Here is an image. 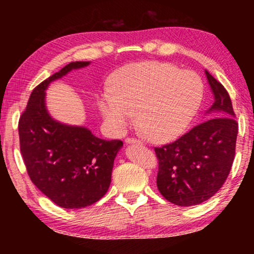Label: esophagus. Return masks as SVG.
<instances>
[{
	"instance_id": "1",
	"label": "esophagus",
	"mask_w": 254,
	"mask_h": 254,
	"mask_svg": "<svg viewBox=\"0 0 254 254\" xmlns=\"http://www.w3.org/2000/svg\"><path fill=\"white\" fill-rule=\"evenodd\" d=\"M125 142H127V143H129V144H131V143H141V141H139V139L132 138V137H127V138L125 139Z\"/></svg>"
}]
</instances>
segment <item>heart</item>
I'll return each mask as SVG.
<instances>
[{"instance_id": "heart-1", "label": "heart", "mask_w": 254, "mask_h": 254, "mask_svg": "<svg viewBox=\"0 0 254 254\" xmlns=\"http://www.w3.org/2000/svg\"><path fill=\"white\" fill-rule=\"evenodd\" d=\"M204 95L199 75L165 62L127 66L116 77L113 92L99 99V109L117 131L135 121L150 139L166 142L184 133L197 115Z\"/></svg>"}]
</instances>
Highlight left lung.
I'll use <instances>...</instances> for the list:
<instances>
[{
  "instance_id": "left-lung-1",
  "label": "left lung",
  "mask_w": 254,
  "mask_h": 254,
  "mask_svg": "<svg viewBox=\"0 0 254 254\" xmlns=\"http://www.w3.org/2000/svg\"><path fill=\"white\" fill-rule=\"evenodd\" d=\"M215 101L208 119L172 143L155 147L160 193L180 206L197 205L214 196L228 177L235 156L239 125L222 83L205 71Z\"/></svg>"
}]
</instances>
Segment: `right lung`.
<instances>
[{
  "label": "right lung",
  "mask_w": 254,
  "mask_h": 254,
  "mask_svg": "<svg viewBox=\"0 0 254 254\" xmlns=\"http://www.w3.org/2000/svg\"><path fill=\"white\" fill-rule=\"evenodd\" d=\"M71 62L39 83L19 119L20 151L32 183L61 208L92 205L106 193L115 157L123 142L98 138L86 127L54 121L45 109L49 83L82 68Z\"/></svg>",
  "instance_id": "right-lung-1"
}]
</instances>
